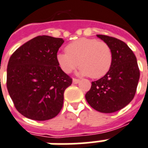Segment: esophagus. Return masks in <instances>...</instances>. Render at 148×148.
I'll list each match as a JSON object with an SVG mask.
<instances>
[{"label":"esophagus","instance_id":"esophagus-1","mask_svg":"<svg viewBox=\"0 0 148 148\" xmlns=\"http://www.w3.org/2000/svg\"><path fill=\"white\" fill-rule=\"evenodd\" d=\"M79 82H80V80L77 79V78H74V79H73V83H74V84H77Z\"/></svg>","mask_w":148,"mask_h":148}]
</instances>
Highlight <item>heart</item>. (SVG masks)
<instances>
[{
  "label": "heart",
  "mask_w": 148,
  "mask_h": 148,
  "mask_svg": "<svg viewBox=\"0 0 148 148\" xmlns=\"http://www.w3.org/2000/svg\"><path fill=\"white\" fill-rule=\"evenodd\" d=\"M65 51L58 53L56 59L61 69L66 74L74 71L79 64L81 74L97 79L108 74L113 63V53L110 46L94 38L78 39L69 44Z\"/></svg>",
  "instance_id": "1"
}]
</instances>
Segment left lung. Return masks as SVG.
Returning a JSON list of instances; mask_svg holds the SVG:
<instances>
[{
  "label": "left lung",
  "instance_id": "8db88e82",
  "mask_svg": "<svg viewBox=\"0 0 148 148\" xmlns=\"http://www.w3.org/2000/svg\"><path fill=\"white\" fill-rule=\"evenodd\" d=\"M113 53V63L108 74L92 82L85 99L92 108L102 113H113L132 101L140 79L136 58L122 40L107 35L97 34Z\"/></svg>",
  "mask_w": 148,
  "mask_h": 148
}]
</instances>
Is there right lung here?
I'll return each mask as SVG.
<instances>
[{
    "label": "right lung",
    "mask_w": 148,
    "mask_h": 148,
    "mask_svg": "<svg viewBox=\"0 0 148 148\" xmlns=\"http://www.w3.org/2000/svg\"><path fill=\"white\" fill-rule=\"evenodd\" d=\"M64 40L38 36L23 45L9 59L7 88L15 108L26 118L45 121L63 108V93L72 78L58 63L57 52Z\"/></svg>",
    "instance_id": "1"
}]
</instances>
